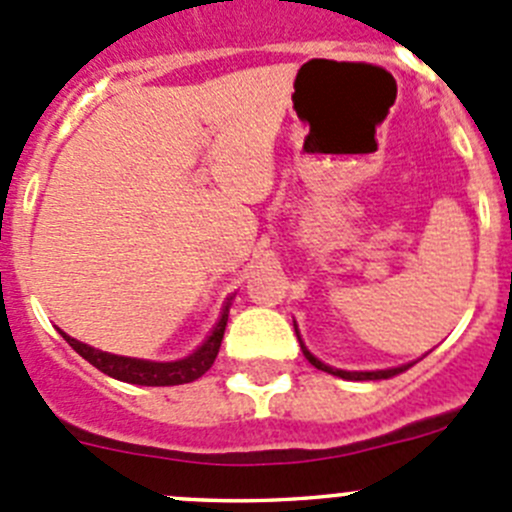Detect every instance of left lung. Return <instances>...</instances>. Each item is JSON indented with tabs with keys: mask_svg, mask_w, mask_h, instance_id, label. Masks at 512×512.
<instances>
[{
	"mask_svg": "<svg viewBox=\"0 0 512 512\" xmlns=\"http://www.w3.org/2000/svg\"><path fill=\"white\" fill-rule=\"evenodd\" d=\"M294 332H296V339H299V344H301V352H304V357L309 359V364H314L316 369H321V372H329V374H334V377H342V379H354V382H364V379H389V377H394V374H402L405 372V369H410L412 364H402V367H392V369H377V372H347V369H337V367H329V364H324L321 362V359H316L314 354L309 352V349H306V344L301 342V334H299V326H296V321H294Z\"/></svg>",
	"mask_w": 512,
	"mask_h": 512,
	"instance_id": "left-lung-1",
	"label": "left lung"
}]
</instances>
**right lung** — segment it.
Segmentation results:
<instances>
[{
  "label": "right lung",
  "instance_id": "1",
  "mask_svg": "<svg viewBox=\"0 0 512 512\" xmlns=\"http://www.w3.org/2000/svg\"><path fill=\"white\" fill-rule=\"evenodd\" d=\"M231 301L233 296H228L226 304H223L221 319H218V324L213 326V332L208 334L206 342H203L193 354H188V357L183 359H175V362H150V359L120 357V354L102 352V349L90 347V344L77 342V339H72L70 334L65 332L60 334L82 359H87L92 367L105 372L107 377L120 379V382H128V384H143V387H173V384L193 382V379L203 377V374L213 367V362H216L218 357V349H221L223 332H226Z\"/></svg>",
  "mask_w": 512,
  "mask_h": 512
}]
</instances>
